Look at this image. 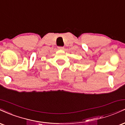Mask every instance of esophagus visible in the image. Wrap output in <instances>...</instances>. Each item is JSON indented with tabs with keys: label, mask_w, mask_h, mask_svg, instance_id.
<instances>
[{
	"label": "esophagus",
	"mask_w": 125,
	"mask_h": 125,
	"mask_svg": "<svg viewBox=\"0 0 125 125\" xmlns=\"http://www.w3.org/2000/svg\"><path fill=\"white\" fill-rule=\"evenodd\" d=\"M58 48L59 49H61V50L64 49V47L63 46H58Z\"/></svg>",
	"instance_id": "1"
}]
</instances>
